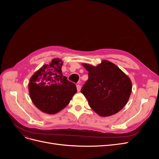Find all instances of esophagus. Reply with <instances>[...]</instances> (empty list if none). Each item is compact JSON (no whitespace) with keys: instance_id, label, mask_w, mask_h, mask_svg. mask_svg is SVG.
I'll list each match as a JSON object with an SVG mask.
<instances>
[{"instance_id":"34e87169","label":"esophagus","mask_w":159,"mask_h":159,"mask_svg":"<svg viewBox=\"0 0 159 159\" xmlns=\"http://www.w3.org/2000/svg\"><path fill=\"white\" fill-rule=\"evenodd\" d=\"M76 87H77V91L79 92V91H80V90H81V86L80 85H77Z\"/></svg>"}]
</instances>
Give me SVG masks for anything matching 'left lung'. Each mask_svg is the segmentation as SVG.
<instances>
[{"instance_id":"1","label":"left lung","mask_w":159,"mask_h":159,"mask_svg":"<svg viewBox=\"0 0 159 159\" xmlns=\"http://www.w3.org/2000/svg\"><path fill=\"white\" fill-rule=\"evenodd\" d=\"M88 71V80L81 89L91 108L102 117L121 111L129 99L132 83L118 67L107 60L97 66L82 64Z\"/></svg>"}]
</instances>
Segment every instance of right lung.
Wrapping results in <instances>:
<instances>
[{
    "label": "right lung",
    "mask_w": 159,
    "mask_h": 159,
    "mask_svg": "<svg viewBox=\"0 0 159 159\" xmlns=\"http://www.w3.org/2000/svg\"><path fill=\"white\" fill-rule=\"evenodd\" d=\"M63 61L53 59L36 71L28 84L30 97L42 112L55 114L66 107L77 92L76 86L62 75Z\"/></svg>",
    "instance_id": "add662e5"
}]
</instances>
